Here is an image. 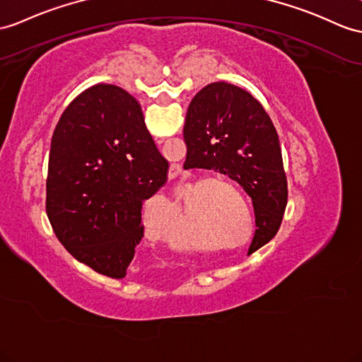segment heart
I'll return each instance as SVG.
<instances>
[{
  "instance_id": "1",
  "label": "heart",
  "mask_w": 362,
  "mask_h": 362,
  "mask_svg": "<svg viewBox=\"0 0 362 362\" xmlns=\"http://www.w3.org/2000/svg\"><path fill=\"white\" fill-rule=\"evenodd\" d=\"M146 226H147V228H148V230H151V233H152L153 236H156V238H161V236H163V233H161L160 230H158L156 226L151 224L148 221H147ZM172 245H173V247H181V249H187V247H189L187 243H180L178 245H176V243H173V240H172Z\"/></svg>"
}]
</instances>
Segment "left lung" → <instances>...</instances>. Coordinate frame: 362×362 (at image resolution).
Instances as JSON below:
<instances>
[{"mask_svg":"<svg viewBox=\"0 0 362 362\" xmlns=\"http://www.w3.org/2000/svg\"><path fill=\"white\" fill-rule=\"evenodd\" d=\"M184 169L206 167L235 180L252 198L255 235L249 253L276 235L287 204V178L279 139L259 101L226 81L193 96L184 122Z\"/></svg>","mask_w":362,"mask_h":362,"instance_id":"left-lung-1","label":"left lung"}]
</instances>
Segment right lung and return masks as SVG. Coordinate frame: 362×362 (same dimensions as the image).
I'll return each mask as SVG.
<instances>
[{
	"label": "right lung",
	"mask_w": 362,
	"mask_h": 362,
	"mask_svg": "<svg viewBox=\"0 0 362 362\" xmlns=\"http://www.w3.org/2000/svg\"><path fill=\"white\" fill-rule=\"evenodd\" d=\"M167 170L134 96L113 84L79 93L50 146L46 210L59 243L101 275L124 278L144 236L143 202Z\"/></svg>",
	"instance_id": "1"
}]
</instances>
